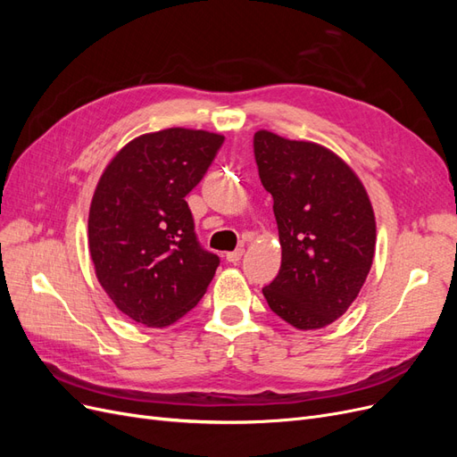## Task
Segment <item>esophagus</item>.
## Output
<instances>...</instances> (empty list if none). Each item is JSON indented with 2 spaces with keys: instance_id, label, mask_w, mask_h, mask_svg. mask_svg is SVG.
<instances>
[{
  "instance_id": "esophagus-1",
  "label": "esophagus",
  "mask_w": 457,
  "mask_h": 457,
  "mask_svg": "<svg viewBox=\"0 0 457 457\" xmlns=\"http://www.w3.org/2000/svg\"><path fill=\"white\" fill-rule=\"evenodd\" d=\"M244 247H237V250H234V252H228L227 253V261L228 262H238L240 259H242V255H244Z\"/></svg>"
}]
</instances>
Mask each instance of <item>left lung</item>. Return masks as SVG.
I'll use <instances>...</instances> for the list:
<instances>
[{"instance_id":"obj_1","label":"left lung","mask_w":457,"mask_h":457,"mask_svg":"<svg viewBox=\"0 0 457 457\" xmlns=\"http://www.w3.org/2000/svg\"><path fill=\"white\" fill-rule=\"evenodd\" d=\"M253 150L282 247L280 272L262 295L294 328H326L347 312L371 269L376 215L368 192L347 162L318 143L259 129Z\"/></svg>"}]
</instances>
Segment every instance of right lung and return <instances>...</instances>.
Wrapping results in <instances>:
<instances>
[{"instance_id":"add662e5","label":"right lung","mask_w":457,"mask_h":457,"mask_svg":"<svg viewBox=\"0 0 457 457\" xmlns=\"http://www.w3.org/2000/svg\"><path fill=\"white\" fill-rule=\"evenodd\" d=\"M225 137L170 128L135 137L108 162L89 205L96 280L118 311L168 328L198 305L219 267L204 252L185 196Z\"/></svg>"}]
</instances>
